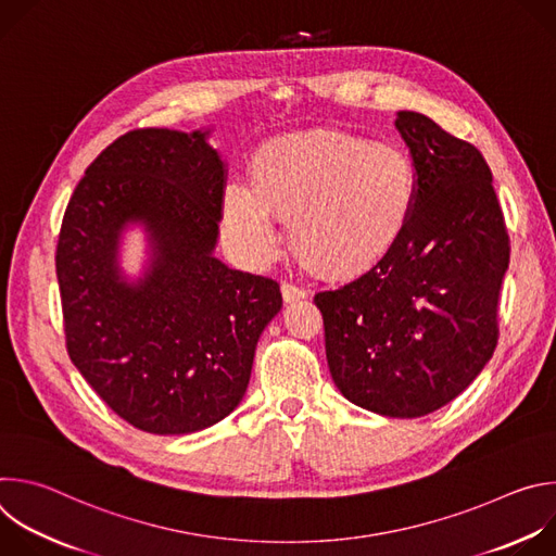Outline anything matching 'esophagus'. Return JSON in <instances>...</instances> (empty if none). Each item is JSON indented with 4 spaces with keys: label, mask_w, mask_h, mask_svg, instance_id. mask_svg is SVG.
Instances as JSON below:
<instances>
[{
    "label": "esophagus",
    "mask_w": 556,
    "mask_h": 556,
    "mask_svg": "<svg viewBox=\"0 0 556 556\" xmlns=\"http://www.w3.org/2000/svg\"><path fill=\"white\" fill-rule=\"evenodd\" d=\"M281 294H283L286 303H292V301H299V299L307 296V292L303 288H299L296 283H290V281L281 283Z\"/></svg>",
    "instance_id": "34e87169"
}]
</instances>
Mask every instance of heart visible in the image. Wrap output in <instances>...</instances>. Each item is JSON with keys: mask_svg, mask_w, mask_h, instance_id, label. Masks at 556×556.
<instances>
[{"mask_svg": "<svg viewBox=\"0 0 556 556\" xmlns=\"http://www.w3.org/2000/svg\"><path fill=\"white\" fill-rule=\"evenodd\" d=\"M416 206V167L395 144L321 131L270 140L255 155L253 182L232 178L224 222L257 262L279 253L275 211L290 215L299 255L330 275H354L399 242Z\"/></svg>", "mask_w": 556, "mask_h": 556, "instance_id": "b5f03b06", "label": "heart"}]
</instances>
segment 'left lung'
I'll list each match as a JSON object with an SVG mask.
<instances>
[{
	"label": "left lung",
	"instance_id": "obj_1",
	"mask_svg": "<svg viewBox=\"0 0 556 556\" xmlns=\"http://www.w3.org/2000/svg\"><path fill=\"white\" fill-rule=\"evenodd\" d=\"M416 167V206L391 251L314 296L326 356L350 403L420 418L478 378L497 345L510 247L484 155L429 116L395 114Z\"/></svg>",
	"mask_w": 556,
	"mask_h": 556
}]
</instances>
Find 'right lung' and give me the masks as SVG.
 Here are the masks:
<instances>
[{
    "label": "right lung",
    "mask_w": 556,
    "mask_h": 556,
    "mask_svg": "<svg viewBox=\"0 0 556 556\" xmlns=\"http://www.w3.org/2000/svg\"><path fill=\"white\" fill-rule=\"evenodd\" d=\"M211 129H134L88 167L56 247L65 343L76 369L131 427L185 435L242 403L279 283L215 257L226 163ZM136 225L138 278L119 266Z\"/></svg>",
    "instance_id": "obj_1"
}]
</instances>
